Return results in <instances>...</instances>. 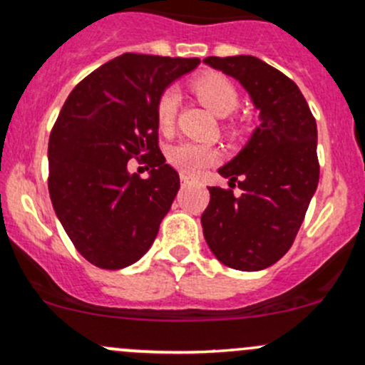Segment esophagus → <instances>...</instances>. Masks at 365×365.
Listing matches in <instances>:
<instances>
[{"instance_id":"34e87169","label":"esophagus","mask_w":365,"mask_h":365,"mask_svg":"<svg viewBox=\"0 0 365 365\" xmlns=\"http://www.w3.org/2000/svg\"><path fill=\"white\" fill-rule=\"evenodd\" d=\"M189 183H190V178H189V176L182 175V185L185 187V185H189Z\"/></svg>"}]
</instances>
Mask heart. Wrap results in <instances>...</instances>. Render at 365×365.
<instances>
[{
  "label": "heart",
  "instance_id": "b5f03b06",
  "mask_svg": "<svg viewBox=\"0 0 365 365\" xmlns=\"http://www.w3.org/2000/svg\"><path fill=\"white\" fill-rule=\"evenodd\" d=\"M192 90L197 98L217 116H230L240 104V97H238L235 84L220 73L200 76L192 83ZM176 106H178V95L173 90H165L157 101V123L162 132L171 130L173 123H175ZM226 130L231 135L237 134L235 127H226ZM217 159H219V152L212 146L201 145V143L183 141L168 150L169 164L187 176H197Z\"/></svg>",
  "mask_w": 365,
  "mask_h": 365
}]
</instances>
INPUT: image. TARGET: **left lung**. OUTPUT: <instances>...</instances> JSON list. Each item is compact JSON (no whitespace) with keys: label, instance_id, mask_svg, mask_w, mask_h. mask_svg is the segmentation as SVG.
Masks as SVG:
<instances>
[{"label":"left lung","instance_id":"8db88e82","mask_svg":"<svg viewBox=\"0 0 365 365\" xmlns=\"http://www.w3.org/2000/svg\"><path fill=\"white\" fill-rule=\"evenodd\" d=\"M203 61L240 81L261 118L245 148L219 169L231 189L208 187L205 240L226 267L263 270L289 251L318 187L316 120L297 84L259 58ZM235 181L242 190L238 197Z\"/></svg>","mask_w":365,"mask_h":365}]
</instances>
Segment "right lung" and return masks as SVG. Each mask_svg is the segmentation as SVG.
Listing matches in <instances>:
<instances>
[{
    "label": "right lung",
    "mask_w": 365,
    "mask_h": 365,
    "mask_svg": "<svg viewBox=\"0 0 365 365\" xmlns=\"http://www.w3.org/2000/svg\"><path fill=\"white\" fill-rule=\"evenodd\" d=\"M200 58L125 53L84 77L49 138V196L77 252L104 270L135 263L180 189L159 148L157 101ZM145 160L148 179L128 160Z\"/></svg>",
    "instance_id": "obj_1"
}]
</instances>
